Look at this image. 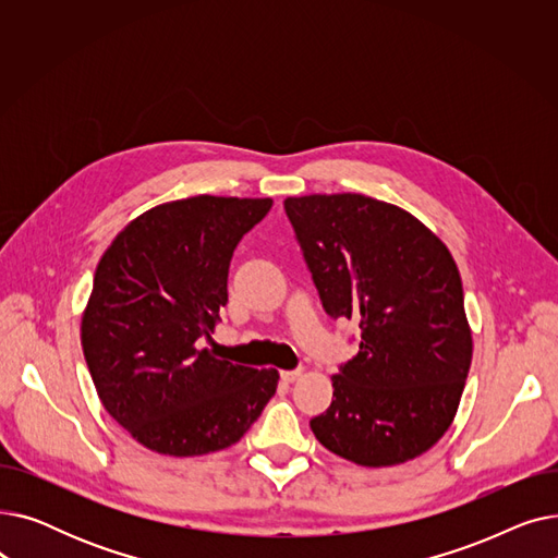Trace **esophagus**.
Wrapping results in <instances>:
<instances>
[{"label":"esophagus","mask_w":558,"mask_h":558,"mask_svg":"<svg viewBox=\"0 0 558 558\" xmlns=\"http://www.w3.org/2000/svg\"><path fill=\"white\" fill-rule=\"evenodd\" d=\"M301 368H294V371H280V379H282V383L284 385H291V383H294V379H299L301 377Z\"/></svg>","instance_id":"esophagus-1"}]
</instances>
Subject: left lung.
Listing matches in <instances>:
<instances>
[{
	"label": "left lung",
	"mask_w": 558,
	"mask_h": 558,
	"mask_svg": "<svg viewBox=\"0 0 558 558\" xmlns=\"http://www.w3.org/2000/svg\"><path fill=\"white\" fill-rule=\"evenodd\" d=\"M318 299L360 324V353L332 375V404L310 421L330 452L396 465L450 427L473 360L459 269L416 217L362 194L284 201Z\"/></svg>",
	"instance_id": "left-lung-1"
}]
</instances>
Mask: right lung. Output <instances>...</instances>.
<instances>
[{
    "label": "right lung",
    "instance_id": "add662e5",
    "mask_svg": "<svg viewBox=\"0 0 558 558\" xmlns=\"http://www.w3.org/2000/svg\"><path fill=\"white\" fill-rule=\"evenodd\" d=\"M271 198L192 196L140 215L104 253L81 341L106 412L137 444L169 457L223 450L278 387L276 368L217 360L228 269Z\"/></svg>",
    "mask_w": 558,
    "mask_h": 558
}]
</instances>
